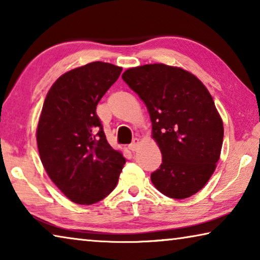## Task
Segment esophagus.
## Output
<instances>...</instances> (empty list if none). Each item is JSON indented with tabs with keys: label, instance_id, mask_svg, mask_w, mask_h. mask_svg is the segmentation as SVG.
<instances>
[{
	"label": "esophagus",
	"instance_id": "1",
	"mask_svg": "<svg viewBox=\"0 0 260 260\" xmlns=\"http://www.w3.org/2000/svg\"><path fill=\"white\" fill-rule=\"evenodd\" d=\"M139 147H140L139 139H134L133 142H132L129 146H128V149H129V150H132V151H136L139 149Z\"/></svg>",
	"mask_w": 260,
	"mask_h": 260
}]
</instances>
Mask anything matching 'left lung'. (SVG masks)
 Here are the masks:
<instances>
[{
    "mask_svg": "<svg viewBox=\"0 0 260 260\" xmlns=\"http://www.w3.org/2000/svg\"><path fill=\"white\" fill-rule=\"evenodd\" d=\"M122 79L146 104L160 149L153 186L171 199L192 196L209 181L221 152L223 124L212 96L192 73L165 64L128 69Z\"/></svg>",
    "mask_w": 260,
    "mask_h": 260,
    "instance_id": "1",
    "label": "left lung"
}]
</instances>
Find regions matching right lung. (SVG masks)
<instances>
[{"label":"right lung","instance_id":"obj_1","mask_svg":"<svg viewBox=\"0 0 260 260\" xmlns=\"http://www.w3.org/2000/svg\"><path fill=\"white\" fill-rule=\"evenodd\" d=\"M122 68L93 61L64 73L48 91L37 128L47 174L70 201L98 203L111 192L126 159L110 146L96 114Z\"/></svg>","mask_w":260,"mask_h":260}]
</instances>
